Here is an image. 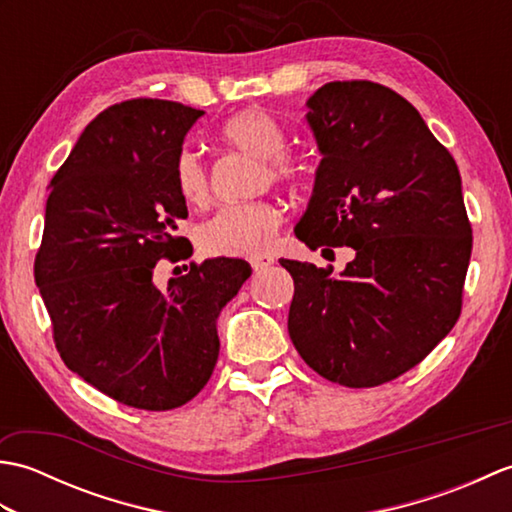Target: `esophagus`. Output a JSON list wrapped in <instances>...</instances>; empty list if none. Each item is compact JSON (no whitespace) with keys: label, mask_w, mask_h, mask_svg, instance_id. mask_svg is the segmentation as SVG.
<instances>
[{"label":"esophagus","mask_w":512,"mask_h":512,"mask_svg":"<svg viewBox=\"0 0 512 512\" xmlns=\"http://www.w3.org/2000/svg\"><path fill=\"white\" fill-rule=\"evenodd\" d=\"M273 264H275V259L270 257V255H255V257H250V266H253L255 273H262V270L270 268Z\"/></svg>","instance_id":"1"}]
</instances>
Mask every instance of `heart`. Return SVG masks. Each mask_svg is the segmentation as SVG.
I'll use <instances>...</instances> for the list:
<instances>
[{
  "instance_id": "1",
  "label": "heart",
  "mask_w": 512,
  "mask_h": 512,
  "mask_svg": "<svg viewBox=\"0 0 512 512\" xmlns=\"http://www.w3.org/2000/svg\"><path fill=\"white\" fill-rule=\"evenodd\" d=\"M220 138L228 147L259 160V187H266L268 182L292 184L303 178L299 162L284 154L288 145L284 127L266 110L253 107L231 116L220 129ZM173 180L178 195L189 206H202L209 200V176L191 151L178 156ZM281 222L284 217L273 202L228 204L200 224L198 246L211 257H253L273 244Z\"/></svg>"
}]
</instances>
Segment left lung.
I'll use <instances>...</instances> for the list:
<instances>
[{"label":"left lung","mask_w":512,"mask_h":512,"mask_svg":"<svg viewBox=\"0 0 512 512\" xmlns=\"http://www.w3.org/2000/svg\"><path fill=\"white\" fill-rule=\"evenodd\" d=\"M306 118L323 158L295 235L356 257L339 277L281 259L295 281L288 332L323 378L376 387L460 319L473 248L460 171L416 107L380 83H325Z\"/></svg>","instance_id":"8db88e82"}]
</instances>
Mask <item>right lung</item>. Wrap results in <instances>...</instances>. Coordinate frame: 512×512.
<instances>
[{
	"label": "right lung",
	"mask_w": 512,
	"mask_h": 512,
	"mask_svg": "<svg viewBox=\"0 0 512 512\" xmlns=\"http://www.w3.org/2000/svg\"><path fill=\"white\" fill-rule=\"evenodd\" d=\"M182 103L132 99L85 127L50 182L35 281L63 363L127 407L169 411L202 391L220 354L215 321L250 277L244 259H206L154 284L187 202L173 169L202 116Z\"/></svg>",
	"instance_id": "obj_1"
}]
</instances>
